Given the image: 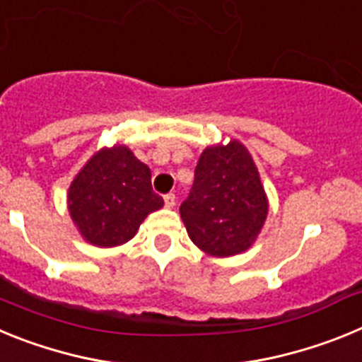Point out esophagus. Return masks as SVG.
<instances>
[{"label":"esophagus","instance_id":"esophagus-1","mask_svg":"<svg viewBox=\"0 0 362 362\" xmlns=\"http://www.w3.org/2000/svg\"><path fill=\"white\" fill-rule=\"evenodd\" d=\"M163 199H165L166 206H168V209H172V206H174V204H175V194H172V192H170V194H166V196L163 197Z\"/></svg>","mask_w":362,"mask_h":362}]
</instances>
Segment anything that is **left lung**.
I'll list each match as a JSON object with an SVG mask.
<instances>
[{"mask_svg": "<svg viewBox=\"0 0 362 362\" xmlns=\"http://www.w3.org/2000/svg\"><path fill=\"white\" fill-rule=\"evenodd\" d=\"M179 212L194 245L209 255L248 250L264 225L268 199L246 146L232 139L204 148Z\"/></svg>", "mask_w": 362, "mask_h": 362, "instance_id": "1", "label": "left lung"}]
</instances>
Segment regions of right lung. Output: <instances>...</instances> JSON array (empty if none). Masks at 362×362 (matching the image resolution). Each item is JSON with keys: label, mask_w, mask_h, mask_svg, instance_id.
I'll return each instance as SVG.
<instances>
[{"label": "right lung", "mask_w": 362, "mask_h": 362, "mask_svg": "<svg viewBox=\"0 0 362 362\" xmlns=\"http://www.w3.org/2000/svg\"><path fill=\"white\" fill-rule=\"evenodd\" d=\"M152 172L127 146L99 150L69 188V212L83 238L101 248L123 245L145 217L163 206Z\"/></svg>", "instance_id": "obj_1"}]
</instances>
